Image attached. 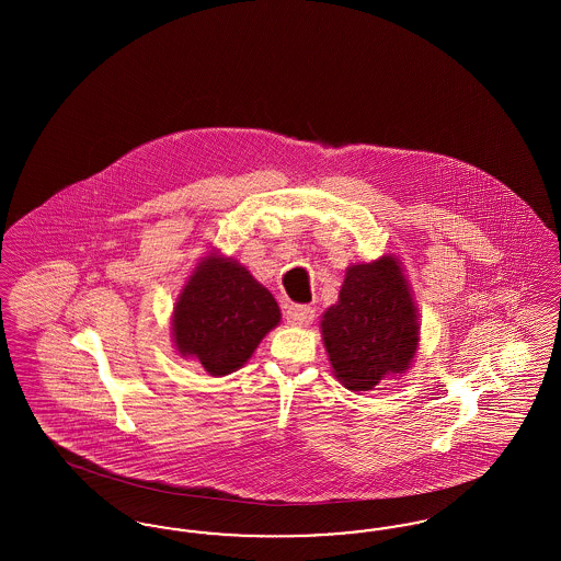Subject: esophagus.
<instances>
[{
	"mask_svg": "<svg viewBox=\"0 0 561 561\" xmlns=\"http://www.w3.org/2000/svg\"><path fill=\"white\" fill-rule=\"evenodd\" d=\"M286 316L294 325H309L316 318V307H311V305H290Z\"/></svg>",
	"mask_w": 561,
	"mask_h": 561,
	"instance_id": "obj_1",
	"label": "esophagus"
}]
</instances>
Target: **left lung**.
Listing matches in <instances>:
<instances>
[{"instance_id":"obj_1","label":"left lung","mask_w":561,"mask_h":561,"mask_svg":"<svg viewBox=\"0 0 561 561\" xmlns=\"http://www.w3.org/2000/svg\"><path fill=\"white\" fill-rule=\"evenodd\" d=\"M321 332L334 376L351 391H370L403 373L419 345V318L398 261L382 256L348 268Z\"/></svg>"}]
</instances>
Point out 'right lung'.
I'll return each mask as SVG.
<instances>
[{
	"label": "right lung",
	"mask_w": 561,
	"mask_h": 561,
	"mask_svg": "<svg viewBox=\"0 0 561 561\" xmlns=\"http://www.w3.org/2000/svg\"><path fill=\"white\" fill-rule=\"evenodd\" d=\"M277 323L279 307L267 288L240 263L210 256L183 288L172 330L181 355L225 376L241 368Z\"/></svg>",
	"instance_id": "1"
}]
</instances>
